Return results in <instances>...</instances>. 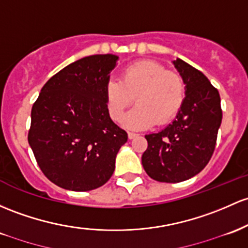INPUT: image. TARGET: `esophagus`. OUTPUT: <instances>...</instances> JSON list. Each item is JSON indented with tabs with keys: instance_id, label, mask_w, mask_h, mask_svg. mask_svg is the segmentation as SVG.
<instances>
[{
	"instance_id": "obj_1",
	"label": "esophagus",
	"mask_w": 248,
	"mask_h": 248,
	"mask_svg": "<svg viewBox=\"0 0 248 248\" xmlns=\"http://www.w3.org/2000/svg\"><path fill=\"white\" fill-rule=\"evenodd\" d=\"M139 134H137V133H133V132H128V138L130 139V140H132V139H134V138H137Z\"/></svg>"
}]
</instances>
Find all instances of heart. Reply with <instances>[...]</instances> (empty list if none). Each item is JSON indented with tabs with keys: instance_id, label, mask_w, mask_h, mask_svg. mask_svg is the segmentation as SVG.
I'll list each match as a JSON object with an SVG mask.
<instances>
[{
	"instance_id": "obj_1",
	"label": "heart",
	"mask_w": 248,
	"mask_h": 248,
	"mask_svg": "<svg viewBox=\"0 0 248 248\" xmlns=\"http://www.w3.org/2000/svg\"><path fill=\"white\" fill-rule=\"evenodd\" d=\"M134 97L138 106L124 116V127L142 129L155 122L166 124L180 113L186 100V82L179 73L157 62L138 61L122 70L120 80L110 78L106 83L105 99L110 118L121 121Z\"/></svg>"
}]
</instances>
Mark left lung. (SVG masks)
<instances>
[{"label": "left lung", "instance_id": "obj_1", "mask_svg": "<svg viewBox=\"0 0 248 248\" xmlns=\"http://www.w3.org/2000/svg\"><path fill=\"white\" fill-rule=\"evenodd\" d=\"M186 82V100L172 124L146 135V173L160 182H181L200 173L213 155L222 120L220 95L200 70L180 59L173 62Z\"/></svg>", "mask_w": 248, "mask_h": 248}]
</instances>
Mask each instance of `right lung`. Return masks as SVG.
Returning a JSON list of instances; mask_svg holds the SVG:
<instances>
[{
	"mask_svg": "<svg viewBox=\"0 0 248 248\" xmlns=\"http://www.w3.org/2000/svg\"><path fill=\"white\" fill-rule=\"evenodd\" d=\"M118 56L92 55L51 76L31 108L28 142L42 173L64 189L86 192L113 175L127 133L109 118L106 83Z\"/></svg>",
	"mask_w": 248,
	"mask_h": 248,
	"instance_id": "1",
	"label": "right lung"
}]
</instances>
